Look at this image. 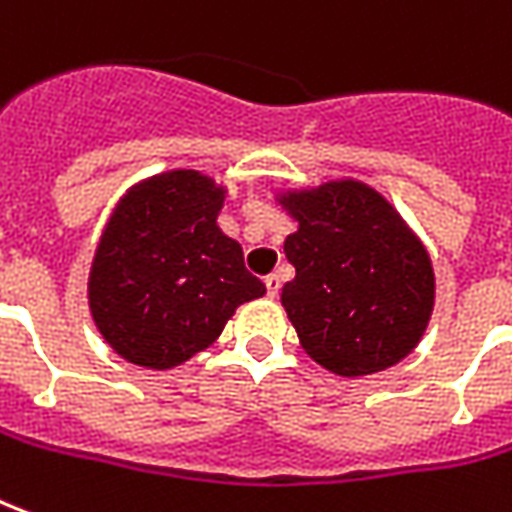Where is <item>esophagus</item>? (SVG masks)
<instances>
[{"mask_svg":"<svg viewBox=\"0 0 512 512\" xmlns=\"http://www.w3.org/2000/svg\"><path fill=\"white\" fill-rule=\"evenodd\" d=\"M266 291H268V296H271V299H274V296H277V293H280V277H277V274H268L266 280Z\"/></svg>","mask_w":512,"mask_h":512,"instance_id":"esophagus-1","label":"esophagus"}]
</instances>
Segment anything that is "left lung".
<instances>
[{"label":"left lung","instance_id":"obj_1","mask_svg":"<svg viewBox=\"0 0 512 512\" xmlns=\"http://www.w3.org/2000/svg\"><path fill=\"white\" fill-rule=\"evenodd\" d=\"M271 194L296 221L282 246L296 277L280 302L302 349L338 377L405 360L430 324L435 271L402 213L352 177Z\"/></svg>","mask_w":512,"mask_h":512}]
</instances>
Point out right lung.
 Masks as SVG:
<instances>
[{"instance_id": "1", "label": "right lung", "mask_w": 512, "mask_h": 512, "mask_svg": "<svg viewBox=\"0 0 512 512\" xmlns=\"http://www.w3.org/2000/svg\"><path fill=\"white\" fill-rule=\"evenodd\" d=\"M227 188L196 169L144 177L121 196L96 244L88 307L99 335L132 366H182L213 346L266 285L224 235Z\"/></svg>"}]
</instances>
